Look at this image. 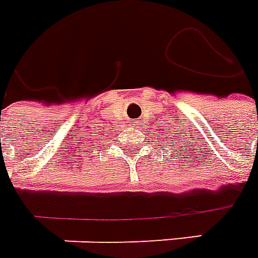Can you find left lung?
I'll list each match as a JSON object with an SVG mask.
<instances>
[{
	"instance_id": "1",
	"label": "left lung",
	"mask_w": 258,
	"mask_h": 258,
	"mask_svg": "<svg viewBox=\"0 0 258 258\" xmlns=\"http://www.w3.org/2000/svg\"><path fill=\"white\" fill-rule=\"evenodd\" d=\"M153 138H154V137H153ZM158 138H161V137H158ZM198 139H200V137H198ZM172 141H175V139L172 138ZM154 142H157V139H154ZM167 144L169 145L171 148H173V146H177V145H176L177 142H167ZM161 146H163V145H161ZM191 148H194V146H191ZM172 150H173V149H172ZM177 152H179V150H177ZM187 152H190V150H187Z\"/></svg>"
}]
</instances>
